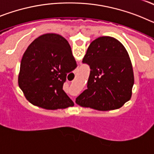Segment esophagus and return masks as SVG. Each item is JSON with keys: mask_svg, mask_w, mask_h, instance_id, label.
Masks as SVG:
<instances>
[{"mask_svg": "<svg viewBox=\"0 0 154 154\" xmlns=\"http://www.w3.org/2000/svg\"><path fill=\"white\" fill-rule=\"evenodd\" d=\"M73 101H74V100H73Z\"/></svg>", "mask_w": 154, "mask_h": 154, "instance_id": "esophagus-1", "label": "esophagus"}]
</instances>
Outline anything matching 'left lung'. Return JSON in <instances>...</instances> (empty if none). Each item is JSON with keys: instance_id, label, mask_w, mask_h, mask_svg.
<instances>
[{"instance_id": "8db88e82", "label": "left lung", "mask_w": 154, "mask_h": 154, "mask_svg": "<svg viewBox=\"0 0 154 154\" xmlns=\"http://www.w3.org/2000/svg\"><path fill=\"white\" fill-rule=\"evenodd\" d=\"M90 67L87 89L76 98L82 107L99 111L122 107L131 99L134 76L124 46L112 37H99L91 42L82 59Z\"/></svg>"}]
</instances>
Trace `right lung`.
Listing matches in <instances>:
<instances>
[{"label": "right lung", "instance_id": "add662e5", "mask_svg": "<svg viewBox=\"0 0 154 154\" xmlns=\"http://www.w3.org/2000/svg\"><path fill=\"white\" fill-rule=\"evenodd\" d=\"M75 67L68 41L58 34H45L24 51L18 85L34 106L51 110L73 106L74 103L62 88L67 74Z\"/></svg>", "mask_w": 154, "mask_h": 154}]
</instances>
